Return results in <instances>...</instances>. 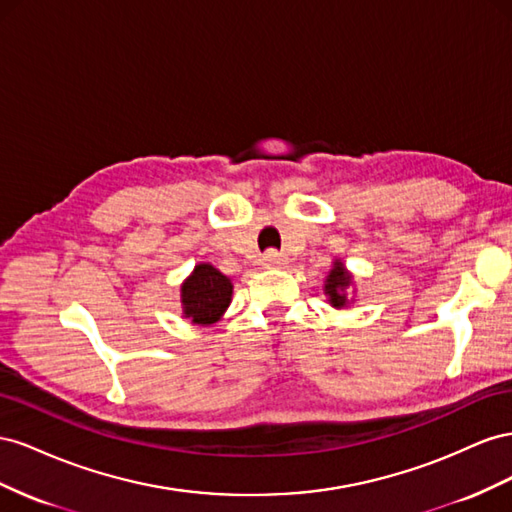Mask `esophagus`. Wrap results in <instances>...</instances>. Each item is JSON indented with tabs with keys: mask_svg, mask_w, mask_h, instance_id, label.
<instances>
[{
	"mask_svg": "<svg viewBox=\"0 0 512 512\" xmlns=\"http://www.w3.org/2000/svg\"><path fill=\"white\" fill-rule=\"evenodd\" d=\"M285 255L276 253V251H268L264 257H261V264H264L266 268H281L285 266Z\"/></svg>",
	"mask_w": 512,
	"mask_h": 512,
	"instance_id": "34e87169",
	"label": "esophagus"
}]
</instances>
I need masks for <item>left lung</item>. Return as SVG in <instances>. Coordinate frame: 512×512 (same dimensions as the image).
<instances>
[{"mask_svg": "<svg viewBox=\"0 0 512 512\" xmlns=\"http://www.w3.org/2000/svg\"><path fill=\"white\" fill-rule=\"evenodd\" d=\"M354 283L352 274H349L343 266V261L337 259L332 264L330 274L326 276V283H324V294L328 296V302L334 306V309H343V306L349 304L347 300V289L349 285Z\"/></svg>", "mask_w": 512, "mask_h": 512, "instance_id": "1", "label": "left lung"}]
</instances>
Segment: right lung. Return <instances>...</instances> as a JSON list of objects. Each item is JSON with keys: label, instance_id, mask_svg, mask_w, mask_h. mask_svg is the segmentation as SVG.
<instances>
[{"label": "right lung", "instance_id": "add662e5", "mask_svg": "<svg viewBox=\"0 0 512 512\" xmlns=\"http://www.w3.org/2000/svg\"><path fill=\"white\" fill-rule=\"evenodd\" d=\"M233 285L212 264H197L182 283V315L193 324H216L231 302Z\"/></svg>", "mask_w": 512, "mask_h": 512}]
</instances>
